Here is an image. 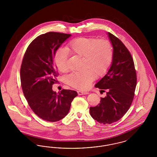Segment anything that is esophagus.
<instances>
[{
	"label": "esophagus",
	"instance_id": "34e87169",
	"mask_svg": "<svg viewBox=\"0 0 157 157\" xmlns=\"http://www.w3.org/2000/svg\"><path fill=\"white\" fill-rule=\"evenodd\" d=\"M78 94L79 95H86L88 94V92H83V91H78Z\"/></svg>",
	"mask_w": 157,
	"mask_h": 157
}]
</instances>
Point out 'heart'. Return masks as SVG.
<instances>
[{
	"label": "heart",
	"mask_w": 157,
	"mask_h": 157,
	"mask_svg": "<svg viewBox=\"0 0 157 157\" xmlns=\"http://www.w3.org/2000/svg\"><path fill=\"white\" fill-rule=\"evenodd\" d=\"M67 52L82 58V71L72 72L67 77V82L76 89L85 90L90 88L95 76L105 75L111 67L113 48L111 42L105 39L80 37L71 40L67 45ZM67 55L66 50L60 48L54 57L56 67L61 72H66Z\"/></svg>",
	"instance_id": "heart-1"
}]
</instances>
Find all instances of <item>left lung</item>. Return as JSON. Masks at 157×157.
<instances>
[{
    "label": "left lung",
    "mask_w": 157,
    "mask_h": 157,
    "mask_svg": "<svg viewBox=\"0 0 157 157\" xmlns=\"http://www.w3.org/2000/svg\"><path fill=\"white\" fill-rule=\"evenodd\" d=\"M113 52L111 67L95 87L106 93L100 103L90 107L91 117L102 124L120 120L128 111L134 97L136 73L131 53L119 38L108 33Z\"/></svg>",
    "instance_id": "8db88e82"
}]
</instances>
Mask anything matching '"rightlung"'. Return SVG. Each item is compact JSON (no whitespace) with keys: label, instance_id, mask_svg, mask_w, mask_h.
Wrapping results in <instances>:
<instances>
[{"label":"right lung","instance_id":"1","mask_svg":"<svg viewBox=\"0 0 157 157\" xmlns=\"http://www.w3.org/2000/svg\"><path fill=\"white\" fill-rule=\"evenodd\" d=\"M71 34L50 32L36 37L25 53L21 67L23 93L31 109L42 120L56 122L67 116L75 90H52L58 73L54 64L56 51Z\"/></svg>","mask_w":157,"mask_h":157}]
</instances>
